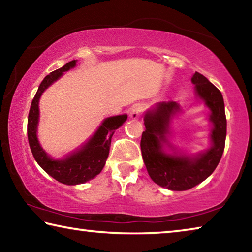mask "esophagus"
Here are the masks:
<instances>
[{
	"label": "esophagus",
	"mask_w": 252,
	"mask_h": 252,
	"mask_svg": "<svg viewBox=\"0 0 252 252\" xmlns=\"http://www.w3.org/2000/svg\"><path fill=\"white\" fill-rule=\"evenodd\" d=\"M141 114H142V106L136 104L130 110L129 116H130L132 120H138V119L141 117Z\"/></svg>",
	"instance_id": "esophagus-1"
}]
</instances>
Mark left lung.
<instances>
[{"mask_svg": "<svg viewBox=\"0 0 252 252\" xmlns=\"http://www.w3.org/2000/svg\"><path fill=\"white\" fill-rule=\"evenodd\" d=\"M191 82L197 99L209 110L210 146L206 150L189 155L173 143L172 121L182 111L177 102H159L143 116L146 131L140 146L147 171L153 182L171 191L189 190L206 180L215 171L224 150L227 119L223 96L199 72L192 75Z\"/></svg>", "mask_w": 252, "mask_h": 252, "instance_id": "obj_1", "label": "left lung"}]
</instances>
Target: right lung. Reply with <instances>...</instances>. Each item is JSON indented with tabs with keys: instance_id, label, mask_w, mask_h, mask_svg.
<instances>
[{
	"instance_id": "obj_1",
	"label": "right lung",
	"mask_w": 252,
	"mask_h": 252,
	"mask_svg": "<svg viewBox=\"0 0 252 252\" xmlns=\"http://www.w3.org/2000/svg\"><path fill=\"white\" fill-rule=\"evenodd\" d=\"M76 62L78 60L67 62L65 65L45 76L32 101L28 118V139L34 159L49 176L67 186H76L90 181L102 171L108 159L112 135L127 119L126 114L105 118L94 133L75 150L60 159H54L48 155L37 138L40 99L46 89L57 82L64 72L74 69Z\"/></svg>"
}]
</instances>
